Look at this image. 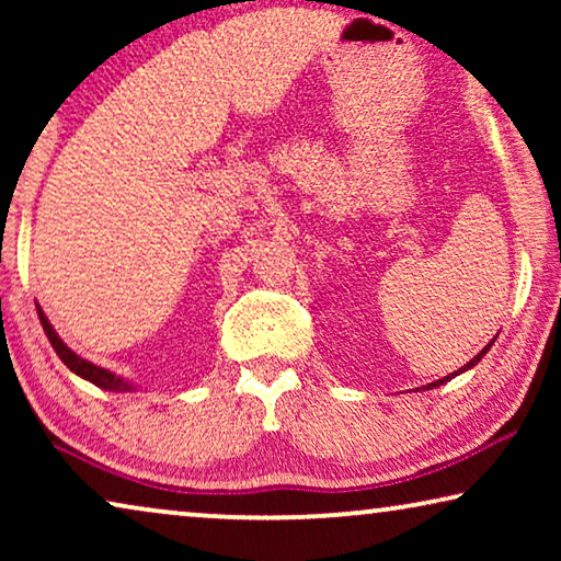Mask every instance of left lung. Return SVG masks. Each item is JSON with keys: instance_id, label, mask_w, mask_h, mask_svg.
Masks as SVG:
<instances>
[{"instance_id": "8db88e82", "label": "left lung", "mask_w": 561, "mask_h": 561, "mask_svg": "<svg viewBox=\"0 0 561 561\" xmlns=\"http://www.w3.org/2000/svg\"><path fill=\"white\" fill-rule=\"evenodd\" d=\"M493 342H495V340H493ZM493 342H490V344H488V347H482V350L478 352V357H472V359H470V363H467V365L462 367V370H457V373H449V375H444V378H442V380H434V382H428V386H426V388H428V390H432V388H439V386H444V382H449L451 378H455V375H459V373H465V370H470V367H474V365H478V363H480V359H482V355H485V352H488L490 347H493Z\"/></svg>"}]
</instances>
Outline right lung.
I'll use <instances>...</instances> for the list:
<instances>
[{"label": "right lung", "mask_w": 561, "mask_h": 561, "mask_svg": "<svg viewBox=\"0 0 561 561\" xmlns=\"http://www.w3.org/2000/svg\"><path fill=\"white\" fill-rule=\"evenodd\" d=\"M37 309V317H41V324H43V332L45 336H48V342L53 344V350H56V355L64 359V365L68 367V370L79 375V378L94 382L96 388H104V390H112V393H127V390H135V382H129L125 378H119L117 373H110L106 367H99L94 363H89V359H83L81 355H76V352L68 347V344L60 340L56 329H53V324L48 321V317H45L41 306H35Z\"/></svg>", "instance_id": "right-lung-1"}]
</instances>
